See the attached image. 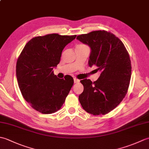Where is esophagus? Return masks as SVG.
<instances>
[{"label": "esophagus", "instance_id": "esophagus-1", "mask_svg": "<svg viewBox=\"0 0 149 149\" xmlns=\"http://www.w3.org/2000/svg\"><path fill=\"white\" fill-rule=\"evenodd\" d=\"M74 83H79V82L80 81L78 79H77V78H74Z\"/></svg>", "mask_w": 149, "mask_h": 149}]
</instances>
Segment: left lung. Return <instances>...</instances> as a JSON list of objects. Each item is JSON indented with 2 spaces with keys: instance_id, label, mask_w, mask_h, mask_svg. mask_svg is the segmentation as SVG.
I'll return each mask as SVG.
<instances>
[{
  "instance_id": "obj_1",
  "label": "left lung",
  "mask_w": 149,
  "mask_h": 149,
  "mask_svg": "<svg viewBox=\"0 0 149 149\" xmlns=\"http://www.w3.org/2000/svg\"><path fill=\"white\" fill-rule=\"evenodd\" d=\"M77 39L90 47L88 65H96L101 74L93 83L81 80L84 91L79 100L83 108L93 115H105L122 102L131 76L129 55L122 42L106 31H95L77 36Z\"/></svg>"
}]
</instances>
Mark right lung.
<instances>
[{"label": "right lung", "mask_w": 149, "mask_h": 149, "mask_svg": "<svg viewBox=\"0 0 149 149\" xmlns=\"http://www.w3.org/2000/svg\"><path fill=\"white\" fill-rule=\"evenodd\" d=\"M76 35L50 34L31 39L18 57L16 74L22 96L33 108L43 114L58 111L74 84L70 75L59 79L53 68L59 64L65 46Z\"/></svg>", "instance_id": "right-lung-1"}]
</instances>
